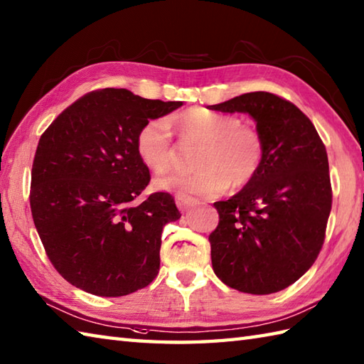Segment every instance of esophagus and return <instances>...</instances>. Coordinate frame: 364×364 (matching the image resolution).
Segmentation results:
<instances>
[{
    "instance_id": "34e87169",
    "label": "esophagus",
    "mask_w": 364,
    "mask_h": 364,
    "mask_svg": "<svg viewBox=\"0 0 364 364\" xmlns=\"http://www.w3.org/2000/svg\"><path fill=\"white\" fill-rule=\"evenodd\" d=\"M197 205V200L191 198V197H183V196H176V206L180 208V211H189Z\"/></svg>"
}]
</instances>
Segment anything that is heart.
I'll return each instance as SVG.
<instances>
[{
  "mask_svg": "<svg viewBox=\"0 0 364 364\" xmlns=\"http://www.w3.org/2000/svg\"><path fill=\"white\" fill-rule=\"evenodd\" d=\"M178 134L186 142H202L196 156L197 172L168 175L154 180V188L183 197L210 198L222 194L231 183L242 188L262 164L264 144L253 128L236 115L194 107L178 115ZM136 151L142 164L156 173L167 172L175 161L172 131L166 119H153L139 129Z\"/></svg>",
  "mask_w": 364,
  "mask_h": 364,
  "instance_id": "1",
  "label": "heart"
}]
</instances>
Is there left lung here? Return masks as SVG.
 Wrapping results in <instances>:
<instances>
[{
    "label": "left lung",
    "instance_id": "1",
    "mask_svg": "<svg viewBox=\"0 0 364 364\" xmlns=\"http://www.w3.org/2000/svg\"><path fill=\"white\" fill-rule=\"evenodd\" d=\"M208 109L249 114L264 144L253 180L214 203L219 225L210 235L213 270L241 292H278L297 282L322 249L331 210L326 145L297 106L269 92Z\"/></svg>",
    "mask_w": 364,
    "mask_h": 364
}]
</instances>
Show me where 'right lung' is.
Wrapping results in <instances>:
<instances>
[{
	"label": "right lung",
	"instance_id": "obj_1",
	"mask_svg": "<svg viewBox=\"0 0 364 364\" xmlns=\"http://www.w3.org/2000/svg\"><path fill=\"white\" fill-rule=\"evenodd\" d=\"M180 106L102 89L68 106L42 134L31 213L54 269L76 288L120 297L158 275L162 228L181 214L167 192L133 203L150 181L136 137Z\"/></svg>",
	"mask_w": 364,
	"mask_h": 364
}]
</instances>
